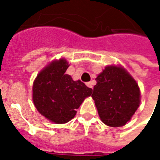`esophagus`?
<instances>
[{"label": "esophagus", "mask_w": 160, "mask_h": 160, "mask_svg": "<svg viewBox=\"0 0 160 160\" xmlns=\"http://www.w3.org/2000/svg\"><path fill=\"white\" fill-rule=\"evenodd\" d=\"M86 85L89 88H93V82H87Z\"/></svg>", "instance_id": "esophagus-1"}]
</instances>
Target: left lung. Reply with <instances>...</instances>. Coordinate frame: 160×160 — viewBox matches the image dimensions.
<instances>
[{
	"label": "left lung",
	"mask_w": 160,
	"mask_h": 160,
	"mask_svg": "<svg viewBox=\"0 0 160 160\" xmlns=\"http://www.w3.org/2000/svg\"><path fill=\"white\" fill-rule=\"evenodd\" d=\"M92 97L99 117L111 127H121L129 121L140 103V92L135 80L119 67H107L96 78Z\"/></svg>",
	"instance_id": "8db88e82"
}]
</instances>
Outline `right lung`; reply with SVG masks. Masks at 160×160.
<instances>
[{
    "instance_id": "right-lung-1",
    "label": "right lung",
    "mask_w": 160,
    "mask_h": 160,
    "mask_svg": "<svg viewBox=\"0 0 160 160\" xmlns=\"http://www.w3.org/2000/svg\"><path fill=\"white\" fill-rule=\"evenodd\" d=\"M68 62L60 59L51 62L38 74L33 83V102L38 112L56 123L73 118L85 98L92 89L65 73Z\"/></svg>"
}]
</instances>
